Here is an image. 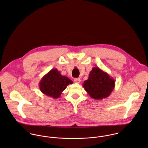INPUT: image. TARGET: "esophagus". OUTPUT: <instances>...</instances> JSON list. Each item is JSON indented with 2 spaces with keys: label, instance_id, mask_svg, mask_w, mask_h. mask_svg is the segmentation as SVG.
I'll return each mask as SVG.
<instances>
[{
  "label": "esophagus",
  "instance_id": "34e87169",
  "mask_svg": "<svg viewBox=\"0 0 148 148\" xmlns=\"http://www.w3.org/2000/svg\"><path fill=\"white\" fill-rule=\"evenodd\" d=\"M80 82H81V80H80V79L79 78H76V79H74V82H75V83L79 84V83H80Z\"/></svg>",
  "mask_w": 148,
  "mask_h": 148
}]
</instances>
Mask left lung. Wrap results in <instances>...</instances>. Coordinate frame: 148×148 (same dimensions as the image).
I'll return each mask as SVG.
<instances>
[{
  "mask_svg": "<svg viewBox=\"0 0 148 148\" xmlns=\"http://www.w3.org/2000/svg\"><path fill=\"white\" fill-rule=\"evenodd\" d=\"M83 86L90 97L99 100L110 95L114 88L115 81L106 72L93 67Z\"/></svg>",
  "mask_w": 148,
  "mask_h": 148,
  "instance_id": "left-lung-1",
  "label": "left lung"
}]
</instances>
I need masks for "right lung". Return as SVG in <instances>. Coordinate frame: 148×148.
Listing matches in <instances>:
<instances>
[{
  "label": "right lung",
  "mask_w": 148,
  "mask_h": 148,
  "mask_svg": "<svg viewBox=\"0 0 148 148\" xmlns=\"http://www.w3.org/2000/svg\"><path fill=\"white\" fill-rule=\"evenodd\" d=\"M73 82L61 75L57 69H52L45 75L39 82V88L44 95L53 99L60 97L62 92Z\"/></svg>",
  "instance_id": "obj_1"
}]
</instances>
